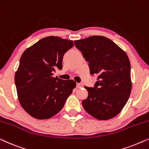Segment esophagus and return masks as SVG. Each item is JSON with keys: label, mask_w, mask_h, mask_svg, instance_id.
Wrapping results in <instances>:
<instances>
[{"label": "esophagus", "mask_w": 149, "mask_h": 149, "mask_svg": "<svg viewBox=\"0 0 149 149\" xmlns=\"http://www.w3.org/2000/svg\"><path fill=\"white\" fill-rule=\"evenodd\" d=\"M83 87V84H82V83H77V88H81Z\"/></svg>", "instance_id": "esophagus-1"}]
</instances>
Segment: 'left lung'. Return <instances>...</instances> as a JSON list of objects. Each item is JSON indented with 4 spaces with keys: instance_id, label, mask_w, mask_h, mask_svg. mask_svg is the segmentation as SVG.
I'll use <instances>...</instances> for the list:
<instances>
[{
    "instance_id": "8db88e82",
    "label": "left lung",
    "mask_w": 149,
    "mask_h": 149,
    "mask_svg": "<svg viewBox=\"0 0 149 149\" xmlns=\"http://www.w3.org/2000/svg\"><path fill=\"white\" fill-rule=\"evenodd\" d=\"M74 42L89 62L91 74L98 75L93 87H85L88 97L82 101L84 109L100 120L115 117L126 105L132 89L128 56L103 36H93Z\"/></svg>"
}]
</instances>
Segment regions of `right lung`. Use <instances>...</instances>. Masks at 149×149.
<instances>
[{
    "label": "right lung",
    "instance_id": "right-lung-1",
    "mask_svg": "<svg viewBox=\"0 0 149 149\" xmlns=\"http://www.w3.org/2000/svg\"><path fill=\"white\" fill-rule=\"evenodd\" d=\"M73 46L72 41L49 36L21 55L15 83L21 105L33 118L48 119L58 113L76 87L73 80L52 77L56 68L62 69L64 54Z\"/></svg>",
    "mask_w": 149,
    "mask_h": 149
}]
</instances>
